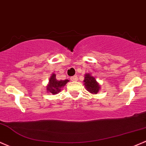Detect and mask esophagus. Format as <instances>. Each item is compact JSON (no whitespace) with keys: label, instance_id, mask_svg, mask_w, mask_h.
Segmentation results:
<instances>
[{"label":"esophagus","instance_id":"34e87169","mask_svg":"<svg viewBox=\"0 0 146 146\" xmlns=\"http://www.w3.org/2000/svg\"><path fill=\"white\" fill-rule=\"evenodd\" d=\"M77 78H78V76H77L76 75H75V76H72L71 78H70V79H71V80H72V81H76Z\"/></svg>","mask_w":146,"mask_h":146}]
</instances>
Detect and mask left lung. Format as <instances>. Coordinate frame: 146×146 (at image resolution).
Listing matches in <instances>:
<instances>
[{"mask_svg": "<svg viewBox=\"0 0 146 146\" xmlns=\"http://www.w3.org/2000/svg\"><path fill=\"white\" fill-rule=\"evenodd\" d=\"M84 85L85 88L89 92L92 94H97L100 89V85L98 83L96 78L92 76L90 74H86L85 75Z\"/></svg>", "mask_w": 146, "mask_h": 146, "instance_id": "1", "label": "left lung"}]
</instances>
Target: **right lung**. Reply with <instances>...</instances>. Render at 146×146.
Segmentation results:
<instances>
[{
    "label": "right lung",
    "mask_w": 146,
    "mask_h": 146,
    "mask_svg": "<svg viewBox=\"0 0 146 146\" xmlns=\"http://www.w3.org/2000/svg\"><path fill=\"white\" fill-rule=\"evenodd\" d=\"M68 82H69V80H58L56 78V74H52L49 79V83L46 90L48 92H50V94H56L61 92V87L65 86Z\"/></svg>",
    "instance_id": "1"
}]
</instances>
